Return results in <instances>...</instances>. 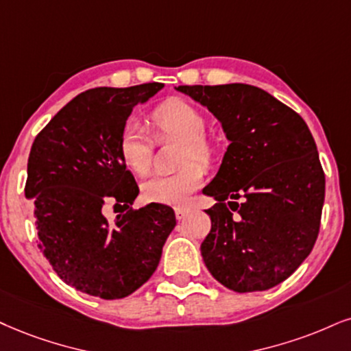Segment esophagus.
<instances>
[{"label":"esophagus","instance_id":"obj_1","mask_svg":"<svg viewBox=\"0 0 351 351\" xmlns=\"http://www.w3.org/2000/svg\"><path fill=\"white\" fill-rule=\"evenodd\" d=\"M174 211H176V218L177 219H184L185 216L190 213V208H189V206H176Z\"/></svg>","mask_w":351,"mask_h":351}]
</instances>
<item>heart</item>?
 <instances>
[{
  "label": "heart",
  "mask_w": 351,
  "mask_h": 351,
  "mask_svg": "<svg viewBox=\"0 0 351 351\" xmlns=\"http://www.w3.org/2000/svg\"><path fill=\"white\" fill-rule=\"evenodd\" d=\"M158 141L180 140L177 164L182 166L174 174H156L141 185L145 200L162 205H184L200 187L205 169L213 164L216 146L206 135V119L192 104L180 99H167L149 115ZM153 140L135 120H128L119 135V156L133 174L143 176L153 162Z\"/></svg>",
  "instance_id": "b5f03b06"
}]
</instances>
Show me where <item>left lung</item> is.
I'll list each match as a JSON object with an SVG mask.
<instances>
[{"mask_svg": "<svg viewBox=\"0 0 351 351\" xmlns=\"http://www.w3.org/2000/svg\"><path fill=\"white\" fill-rule=\"evenodd\" d=\"M177 90L208 107L231 141L218 174L203 189L218 202L206 210L211 231L202 242L203 262L232 291L274 288L304 262L321 228L326 176L308 125L255 86Z\"/></svg>", "mask_w": 351, "mask_h": 351, "instance_id": "8db88e82", "label": "left lung"}]
</instances>
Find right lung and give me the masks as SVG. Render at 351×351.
<instances>
[{"label": "right lung", "mask_w": 351, "mask_h": 351, "mask_svg": "<svg viewBox=\"0 0 351 351\" xmlns=\"http://www.w3.org/2000/svg\"><path fill=\"white\" fill-rule=\"evenodd\" d=\"M162 83L96 88L81 93L36 136L25 197L32 198L38 249L70 287L102 300L136 291L158 268L176 226L171 206L132 208L135 177L119 156V135L133 107ZM107 202L128 210L110 223Z\"/></svg>", "instance_id": "add662e5"}]
</instances>
